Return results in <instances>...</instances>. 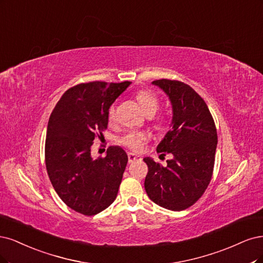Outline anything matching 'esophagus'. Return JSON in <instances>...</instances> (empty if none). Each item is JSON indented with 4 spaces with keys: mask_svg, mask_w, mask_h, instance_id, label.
Returning a JSON list of instances; mask_svg holds the SVG:
<instances>
[{
    "mask_svg": "<svg viewBox=\"0 0 263 263\" xmlns=\"http://www.w3.org/2000/svg\"><path fill=\"white\" fill-rule=\"evenodd\" d=\"M128 158H129V163H133V162H137V160H141L140 156L134 155L132 153H128Z\"/></svg>",
    "mask_w": 263,
    "mask_h": 263,
    "instance_id": "obj_1",
    "label": "esophagus"
}]
</instances>
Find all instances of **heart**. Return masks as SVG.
<instances>
[{
    "label": "heart",
    "mask_w": 263,
    "mask_h": 263,
    "mask_svg": "<svg viewBox=\"0 0 263 263\" xmlns=\"http://www.w3.org/2000/svg\"><path fill=\"white\" fill-rule=\"evenodd\" d=\"M135 98H137L138 103L142 110L146 116L147 115H154L156 110L159 107V100L158 97L153 94L149 90H139L135 94ZM108 121L110 123H114L116 121V107L115 105H111L108 108ZM149 139V134L146 132L142 131H129L120 138L119 142L123 146L129 148L133 152H140L145 145V143Z\"/></svg>",
    "instance_id": "heart-1"
}]
</instances>
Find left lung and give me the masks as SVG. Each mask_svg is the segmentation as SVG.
<instances>
[{
	"label": "left lung",
	"mask_w": 263,
	"mask_h": 263,
	"mask_svg": "<svg viewBox=\"0 0 263 263\" xmlns=\"http://www.w3.org/2000/svg\"><path fill=\"white\" fill-rule=\"evenodd\" d=\"M173 105V125L157 153H172L173 159L163 167L153 159L143 160L148 167L144 187L157 205L182 211L193 205L212 179L217 145V132L205 101L188 84L162 79L153 82Z\"/></svg>",
	"instance_id": "1"
}]
</instances>
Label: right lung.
Returning a JSON list of instances; mask_svg holds the SVG:
<instances>
[{"label": "right lung", "instance_id": "1", "mask_svg": "<svg viewBox=\"0 0 263 263\" xmlns=\"http://www.w3.org/2000/svg\"><path fill=\"white\" fill-rule=\"evenodd\" d=\"M122 83H81L67 89L49 118L45 145L47 173L65 204L91 216L116 200L128 155L109 146L105 157L94 159L90 147L104 137L108 108L130 85Z\"/></svg>", "mask_w": 263, "mask_h": 263}]
</instances>
